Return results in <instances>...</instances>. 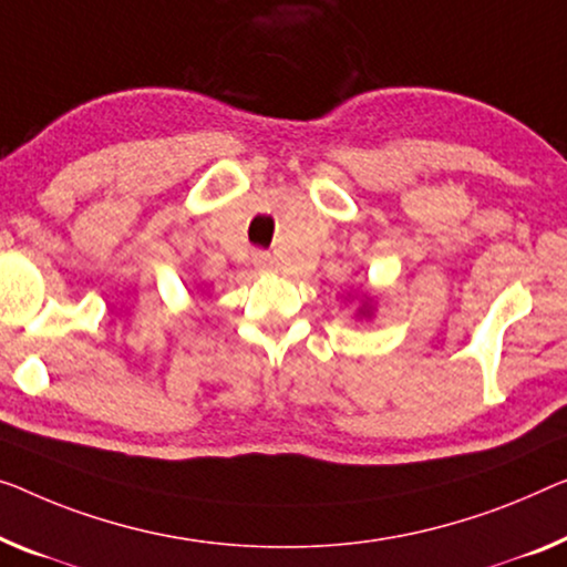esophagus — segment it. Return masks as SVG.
<instances>
[{
	"label": "esophagus",
	"mask_w": 567,
	"mask_h": 567,
	"mask_svg": "<svg viewBox=\"0 0 567 567\" xmlns=\"http://www.w3.org/2000/svg\"><path fill=\"white\" fill-rule=\"evenodd\" d=\"M255 267L261 269V272H272L275 269V257L269 251H257L255 255Z\"/></svg>",
	"instance_id": "esophagus-1"
}]
</instances>
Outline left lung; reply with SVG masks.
<instances>
[{
    "label": "left lung",
    "instance_id": "1",
    "mask_svg": "<svg viewBox=\"0 0 567 567\" xmlns=\"http://www.w3.org/2000/svg\"><path fill=\"white\" fill-rule=\"evenodd\" d=\"M359 312H361V316H371V300H369V298H367L364 306H361Z\"/></svg>",
    "mask_w": 567,
    "mask_h": 567
}]
</instances>
